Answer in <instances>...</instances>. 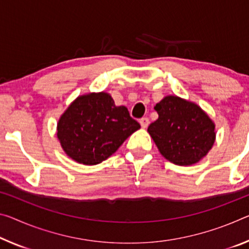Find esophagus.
Listing matches in <instances>:
<instances>
[{"label":"esophagus","instance_id":"34e87169","mask_svg":"<svg viewBox=\"0 0 249 249\" xmlns=\"http://www.w3.org/2000/svg\"><path fill=\"white\" fill-rule=\"evenodd\" d=\"M140 123H141V126L143 128H146L148 126V124H149V120L147 117H143V118H141V121H140Z\"/></svg>","mask_w":249,"mask_h":249}]
</instances>
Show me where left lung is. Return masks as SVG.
I'll return each mask as SVG.
<instances>
[{
	"label": "left lung",
	"mask_w": 249,
	"mask_h": 249,
	"mask_svg": "<svg viewBox=\"0 0 249 249\" xmlns=\"http://www.w3.org/2000/svg\"><path fill=\"white\" fill-rule=\"evenodd\" d=\"M147 132L165 159L180 166L199 161L215 142V124L198 105L169 95L157 103Z\"/></svg>",
	"instance_id": "obj_1"
}]
</instances>
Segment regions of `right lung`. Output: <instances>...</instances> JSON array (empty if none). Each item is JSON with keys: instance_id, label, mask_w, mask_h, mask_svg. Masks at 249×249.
<instances>
[{"instance_id": "1", "label": "right lung", "mask_w": 249, "mask_h": 249, "mask_svg": "<svg viewBox=\"0 0 249 249\" xmlns=\"http://www.w3.org/2000/svg\"><path fill=\"white\" fill-rule=\"evenodd\" d=\"M141 128L125 106H116L107 93L78 96L62 114L57 139L71 159L96 165L115 153L124 141Z\"/></svg>"}]
</instances>
